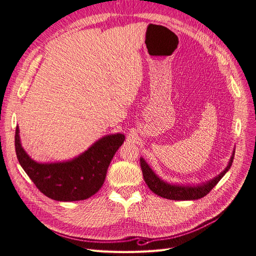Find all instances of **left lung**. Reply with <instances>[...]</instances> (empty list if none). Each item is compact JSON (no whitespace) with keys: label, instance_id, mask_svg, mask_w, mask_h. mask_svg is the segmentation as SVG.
<instances>
[{"label":"left lung","instance_id":"left-lung-1","mask_svg":"<svg viewBox=\"0 0 256 256\" xmlns=\"http://www.w3.org/2000/svg\"><path fill=\"white\" fill-rule=\"evenodd\" d=\"M234 154L235 152H233V156L230 157L228 166L226 168V170H224L223 172H221L218 176L214 177L210 182H207L200 186H196V187L194 186L191 187V186H180V184H168L162 180H160V178L152 172V170L150 168L148 164H146V161L143 158L140 159V162H141V168H142L144 180L146 184L148 186V188L154 193H156L157 196L168 200H198V198H203L212 191V189L220 182L221 178L226 175V173L230 170L232 162H233V159H234Z\"/></svg>","mask_w":256,"mask_h":256}]
</instances>
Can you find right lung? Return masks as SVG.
<instances>
[{"label": "right lung", "mask_w": 256, "mask_h": 256, "mask_svg": "<svg viewBox=\"0 0 256 256\" xmlns=\"http://www.w3.org/2000/svg\"><path fill=\"white\" fill-rule=\"evenodd\" d=\"M122 134L106 136L72 160L56 164H38L22 148L19 128L14 147L20 166L46 196L60 202L86 200L102 187L108 168L124 143Z\"/></svg>", "instance_id": "obj_1"}]
</instances>
